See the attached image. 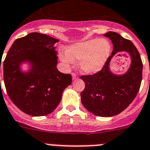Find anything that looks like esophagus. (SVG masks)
<instances>
[{"mask_svg": "<svg viewBox=\"0 0 150 150\" xmlns=\"http://www.w3.org/2000/svg\"><path fill=\"white\" fill-rule=\"evenodd\" d=\"M78 78V76H77V74H72V79L73 80H76V79Z\"/></svg>", "mask_w": 150, "mask_h": 150, "instance_id": "esophagus-1", "label": "esophagus"}]
</instances>
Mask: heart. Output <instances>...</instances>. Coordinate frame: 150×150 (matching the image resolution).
Masks as SVG:
<instances>
[{
    "label": "heart",
    "instance_id": "b5f03b06",
    "mask_svg": "<svg viewBox=\"0 0 150 150\" xmlns=\"http://www.w3.org/2000/svg\"><path fill=\"white\" fill-rule=\"evenodd\" d=\"M112 52L111 43L105 38H93L68 46L67 52H61L59 58L69 66L74 61H79L82 73L93 75L99 72L108 61Z\"/></svg>",
    "mask_w": 150,
    "mask_h": 150
}]
</instances>
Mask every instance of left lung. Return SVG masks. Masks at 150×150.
Masks as SVG:
<instances>
[{"instance_id": "8db88e82", "label": "left lung", "mask_w": 150, "mask_h": 150, "mask_svg": "<svg viewBox=\"0 0 150 150\" xmlns=\"http://www.w3.org/2000/svg\"><path fill=\"white\" fill-rule=\"evenodd\" d=\"M113 44V51L102 70L93 75L83 76L85 89L80 93L81 102L89 112L99 117H112L122 112L134 101L142 80L143 64L137 49L132 42L118 33L105 34ZM126 52L131 58L126 72L117 74L110 70L112 57Z\"/></svg>"}]
</instances>
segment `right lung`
<instances>
[{"mask_svg":"<svg viewBox=\"0 0 150 150\" xmlns=\"http://www.w3.org/2000/svg\"><path fill=\"white\" fill-rule=\"evenodd\" d=\"M58 42L45 34L32 33L16 39L7 52L3 65L6 90L14 105L27 115L38 117L52 113L71 84L70 74L56 67L54 45ZM23 65L28 66L26 70Z\"/></svg>","mask_w":150,"mask_h":150,"instance_id":"1","label":"right lung"}]
</instances>
